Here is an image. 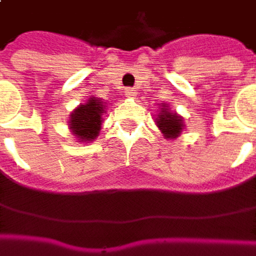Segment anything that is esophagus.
Instances as JSON below:
<instances>
[{
    "label": "esophagus",
    "mask_w": 256,
    "mask_h": 256,
    "mask_svg": "<svg viewBox=\"0 0 256 256\" xmlns=\"http://www.w3.org/2000/svg\"><path fill=\"white\" fill-rule=\"evenodd\" d=\"M125 95L128 96V98H134L135 95H136V92H135V90H132V88H125Z\"/></svg>",
    "instance_id": "obj_1"
}]
</instances>
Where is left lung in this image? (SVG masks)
I'll list each match as a JSON object with an SVG mask.
<instances>
[{"label": "left lung", "mask_w": 256, "mask_h": 256, "mask_svg": "<svg viewBox=\"0 0 256 256\" xmlns=\"http://www.w3.org/2000/svg\"><path fill=\"white\" fill-rule=\"evenodd\" d=\"M158 115L155 118V124L158 130L162 132L165 140H175L185 130V121L180 114L172 111L168 104H158Z\"/></svg>", "instance_id": "left-lung-1"}]
</instances>
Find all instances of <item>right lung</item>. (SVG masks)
I'll return each instance as SVG.
<instances>
[{
	"label": "right lung",
	"mask_w": 256,
	"mask_h": 256,
	"mask_svg": "<svg viewBox=\"0 0 256 256\" xmlns=\"http://www.w3.org/2000/svg\"><path fill=\"white\" fill-rule=\"evenodd\" d=\"M106 105L101 98L91 96L85 104H80L68 118V128L78 142L90 144L100 135Z\"/></svg>",
	"instance_id": "right-lung-1"
}]
</instances>
